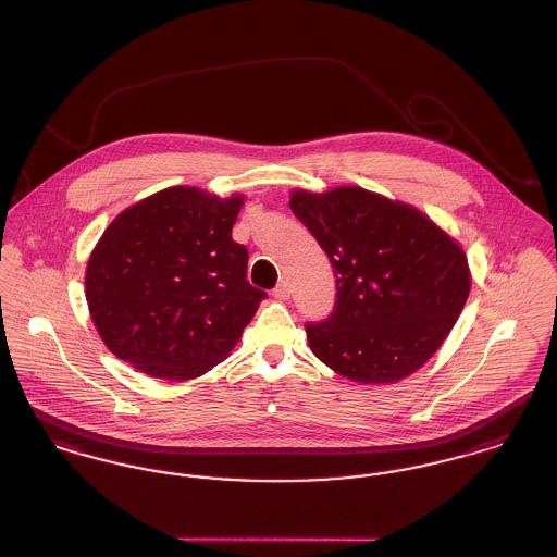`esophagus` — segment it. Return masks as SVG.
<instances>
[{"label": "esophagus", "instance_id": "obj_1", "mask_svg": "<svg viewBox=\"0 0 557 557\" xmlns=\"http://www.w3.org/2000/svg\"><path fill=\"white\" fill-rule=\"evenodd\" d=\"M289 296H292V292H289V285H287V283H278V285L274 287V292H272V297L278 299V301H285V299H289Z\"/></svg>", "mask_w": 557, "mask_h": 557}]
</instances>
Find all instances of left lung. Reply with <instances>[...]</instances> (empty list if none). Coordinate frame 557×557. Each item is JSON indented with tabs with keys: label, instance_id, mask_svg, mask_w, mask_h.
Here are the masks:
<instances>
[{
	"label": "left lung",
	"instance_id": "1",
	"mask_svg": "<svg viewBox=\"0 0 557 557\" xmlns=\"http://www.w3.org/2000/svg\"><path fill=\"white\" fill-rule=\"evenodd\" d=\"M289 207L337 276L334 314L306 325L314 357L359 384H395L420 370L471 292L462 245L408 202L359 186L296 187Z\"/></svg>",
	"mask_w": 557,
	"mask_h": 557
}]
</instances>
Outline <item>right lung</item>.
Masks as SVG:
<instances>
[{
    "instance_id": "add662e5",
    "label": "right lung",
    "mask_w": 557,
    "mask_h": 557,
    "mask_svg": "<svg viewBox=\"0 0 557 557\" xmlns=\"http://www.w3.org/2000/svg\"><path fill=\"white\" fill-rule=\"evenodd\" d=\"M243 205V194L173 186L106 227L88 258L84 294L117 359L171 382L227 359L265 297L247 281V249L232 240Z\"/></svg>"
}]
</instances>
